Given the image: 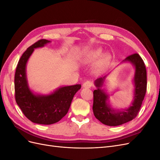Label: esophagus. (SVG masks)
<instances>
[{
    "label": "esophagus",
    "instance_id": "1",
    "mask_svg": "<svg viewBox=\"0 0 160 160\" xmlns=\"http://www.w3.org/2000/svg\"><path fill=\"white\" fill-rule=\"evenodd\" d=\"M92 86H93V83L91 81H87L83 85V87L85 88H90Z\"/></svg>",
    "mask_w": 160,
    "mask_h": 160
}]
</instances>
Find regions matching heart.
I'll use <instances>...</instances> for the list:
<instances>
[{
	"label": "heart",
	"instance_id": "obj_1",
	"mask_svg": "<svg viewBox=\"0 0 160 160\" xmlns=\"http://www.w3.org/2000/svg\"><path fill=\"white\" fill-rule=\"evenodd\" d=\"M101 55V50L98 49L91 53V57L92 59H95L97 58H98Z\"/></svg>",
	"mask_w": 160,
	"mask_h": 160
}]
</instances>
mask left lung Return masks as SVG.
I'll use <instances>...</instances> for the list:
<instances>
[{
    "mask_svg": "<svg viewBox=\"0 0 160 160\" xmlns=\"http://www.w3.org/2000/svg\"><path fill=\"white\" fill-rule=\"evenodd\" d=\"M124 61L130 62L135 67L134 100L128 109L123 111L115 110L108 104V95L101 89L106 76L95 81L98 89L93 91V113L99 122L109 126L122 125L136 117L146 93L147 72L142 57L138 53H134L125 58Z\"/></svg>",
    "mask_w": 160,
    "mask_h": 160,
    "instance_id": "left-lung-1",
    "label": "left lung"
}]
</instances>
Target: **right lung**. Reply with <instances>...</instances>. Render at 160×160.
<instances>
[{"label":"right lung","mask_w":160,"mask_h":160,"mask_svg":"<svg viewBox=\"0 0 160 160\" xmlns=\"http://www.w3.org/2000/svg\"><path fill=\"white\" fill-rule=\"evenodd\" d=\"M50 41L38 40L30 46L18 61L14 75L15 100L23 114L32 122L50 125L55 123L64 117L70 108L75 94L81 85L62 87L52 93L47 95H35L28 88L26 65L34 49L44 47Z\"/></svg>","instance_id":"right-lung-1"}]
</instances>
